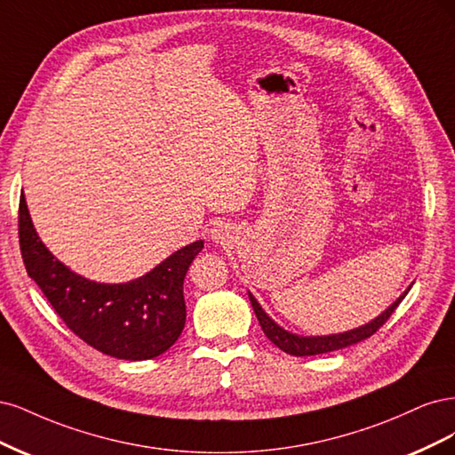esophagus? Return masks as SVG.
I'll use <instances>...</instances> for the list:
<instances>
[{"label": "esophagus", "mask_w": 455, "mask_h": 455, "mask_svg": "<svg viewBox=\"0 0 455 455\" xmlns=\"http://www.w3.org/2000/svg\"><path fill=\"white\" fill-rule=\"evenodd\" d=\"M210 236H212V240H213L215 243H225V242H228V238H230V230H228L227 225L217 223V225H213V228L210 230Z\"/></svg>", "instance_id": "1"}]
</instances>
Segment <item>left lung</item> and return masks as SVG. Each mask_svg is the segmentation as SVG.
Listing matches in <instances>:
<instances>
[{
    "instance_id": "left-lung-1",
    "label": "left lung",
    "mask_w": 455,
    "mask_h": 455,
    "mask_svg": "<svg viewBox=\"0 0 455 455\" xmlns=\"http://www.w3.org/2000/svg\"><path fill=\"white\" fill-rule=\"evenodd\" d=\"M408 291H410V287L387 307L386 312H382L376 319H372L371 323L357 327L354 331H346V332H340V334H329V336H299V334H292V332L282 329L272 317L267 315V312L262 310L260 304L257 302V299L251 295V292H249V300H251L255 315L259 319L262 331H265L267 339L280 349H283L285 354H289V355L306 357V355L329 354V351H336V349H342V347H347V346H354V344H357L364 339H369V336H372L391 317V314L395 312V307L401 304V300L406 297Z\"/></svg>"
}]
</instances>
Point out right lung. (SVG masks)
Wrapping results in <instances>:
<instances>
[{"instance_id": "add662e5", "label": "right lung", "mask_w": 455, "mask_h": 455, "mask_svg": "<svg viewBox=\"0 0 455 455\" xmlns=\"http://www.w3.org/2000/svg\"><path fill=\"white\" fill-rule=\"evenodd\" d=\"M19 242L28 275L68 329L101 354L153 359L170 349L185 327L183 282L204 242H193L128 283H96L62 265L37 236L20 195Z\"/></svg>"}]
</instances>
